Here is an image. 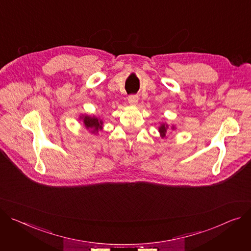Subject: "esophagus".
Returning <instances> with one entry per match:
<instances>
[{
	"label": "esophagus",
	"instance_id": "esophagus-1",
	"mask_svg": "<svg viewBox=\"0 0 251 251\" xmlns=\"http://www.w3.org/2000/svg\"><path fill=\"white\" fill-rule=\"evenodd\" d=\"M138 96L137 95H130L128 97V102L131 104V105H136L137 102H138Z\"/></svg>",
	"mask_w": 251,
	"mask_h": 251
}]
</instances>
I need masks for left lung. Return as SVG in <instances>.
<instances>
[{
  "label": "left lung",
  "instance_id": "8db88e82",
  "mask_svg": "<svg viewBox=\"0 0 251 251\" xmlns=\"http://www.w3.org/2000/svg\"><path fill=\"white\" fill-rule=\"evenodd\" d=\"M168 125L166 124H162L160 127H159V132H160V134H161V136L162 137H164L165 136V134H166V130H168Z\"/></svg>",
  "mask_w": 251,
  "mask_h": 251
}]
</instances>
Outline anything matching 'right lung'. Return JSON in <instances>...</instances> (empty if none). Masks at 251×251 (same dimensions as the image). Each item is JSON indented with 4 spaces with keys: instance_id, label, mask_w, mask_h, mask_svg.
I'll use <instances>...</instances> for the list:
<instances>
[{
    "instance_id": "obj_1",
    "label": "right lung",
    "mask_w": 251,
    "mask_h": 251,
    "mask_svg": "<svg viewBox=\"0 0 251 251\" xmlns=\"http://www.w3.org/2000/svg\"><path fill=\"white\" fill-rule=\"evenodd\" d=\"M82 120H83V123H85L86 128H88L92 133H97L98 130L102 129V125H103L102 120L95 118V117L85 116Z\"/></svg>"
}]
</instances>
